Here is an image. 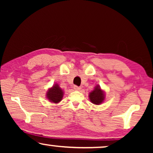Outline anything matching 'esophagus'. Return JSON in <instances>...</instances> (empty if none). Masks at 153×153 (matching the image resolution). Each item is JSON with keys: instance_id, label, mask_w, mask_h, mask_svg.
<instances>
[{"instance_id": "1", "label": "esophagus", "mask_w": 153, "mask_h": 153, "mask_svg": "<svg viewBox=\"0 0 153 153\" xmlns=\"http://www.w3.org/2000/svg\"><path fill=\"white\" fill-rule=\"evenodd\" d=\"M74 89L76 90V91H79V90L81 89V87L77 86V85H74Z\"/></svg>"}]
</instances>
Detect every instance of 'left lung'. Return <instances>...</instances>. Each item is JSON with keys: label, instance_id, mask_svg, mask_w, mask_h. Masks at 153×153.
I'll list each match as a JSON object with an SVG mask.
<instances>
[{"label": "left lung", "instance_id": "left-lung-1", "mask_svg": "<svg viewBox=\"0 0 153 153\" xmlns=\"http://www.w3.org/2000/svg\"><path fill=\"white\" fill-rule=\"evenodd\" d=\"M89 97L92 103L95 104L96 105H99L104 101V93L100 88V87L96 86L95 89L91 93H90Z\"/></svg>", "mask_w": 153, "mask_h": 153}]
</instances>
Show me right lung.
<instances>
[{
  "label": "right lung",
  "instance_id": "1",
  "mask_svg": "<svg viewBox=\"0 0 153 153\" xmlns=\"http://www.w3.org/2000/svg\"><path fill=\"white\" fill-rule=\"evenodd\" d=\"M62 96H63V92L57 84L54 85L48 91L47 93L48 99L53 103H58L61 101Z\"/></svg>",
  "mask_w": 153,
  "mask_h": 153
}]
</instances>
